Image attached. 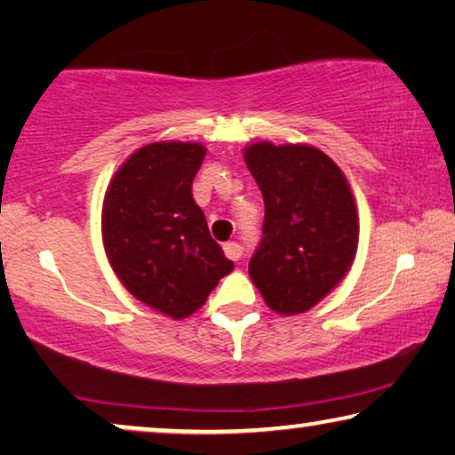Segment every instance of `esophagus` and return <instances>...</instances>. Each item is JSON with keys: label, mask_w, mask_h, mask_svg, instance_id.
<instances>
[{"label": "esophagus", "mask_w": 455, "mask_h": 455, "mask_svg": "<svg viewBox=\"0 0 455 455\" xmlns=\"http://www.w3.org/2000/svg\"><path fill=\"white\" fill-rule=\"evenodd\" d=\"M223 252H226L228 259L238 260L242 257V246L238 242H228V244H223Z\"/></svg>", "instance_id": "obj_1"}]
</instances>
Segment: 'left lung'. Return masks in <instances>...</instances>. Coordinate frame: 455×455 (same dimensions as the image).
Returning <instances> with one entry per match:
<instances>
[{
    "instance_id": "1",
    "label": "left lung",
    "mask_w": 455,
    "mask_h": 455,
    "mask_svg": "<svg viewBox=\"0 0 455 455\" xmlns=\"http://www.w3.org/2000/svg\"><path fill=\"white\" fill-rule=\"evenodd\" d=\"M244 161L265 201L248 275L279 315L307 313L350 271L358 209L338 164L310 145L252 142Z\"/></svg>"
}]
</instances>
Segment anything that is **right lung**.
I'll use <instances>...</instances> for the list:
<instances>
[{
    "instance_id": "1",
    "label": "right lung",
    "mask_w": 455,
    "mask_h": 455,
    "mask_svg": "<svg viewBox=\"0 0 455 455\" xmlns=\"http://www.w3.org/2000/svg\"><path fill=\"white\" fill-rule=\"evenodd\" d=\"M204 155L201 142L140 147L103 198L101 234L111 269L136 300L176 321L196 313L234 269L192 198Z\"/></svg>"
}]
</instances>
